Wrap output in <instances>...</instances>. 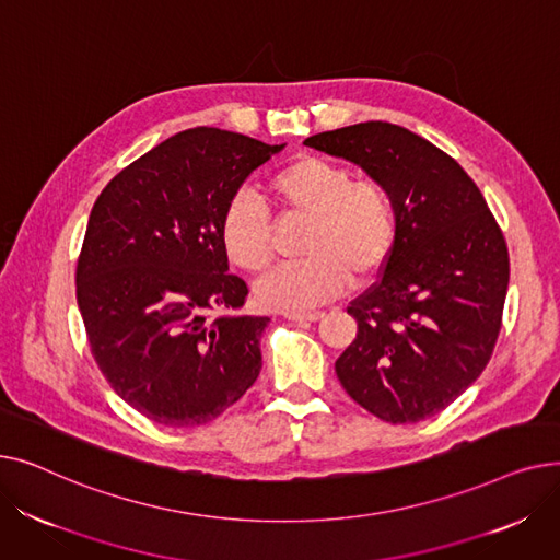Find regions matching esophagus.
<instances>
[{
    "mask_svg": "<svg viewBox=\"0 0 560 560\" xmlns=\"http://www.w3.org/2000/svg\"><path fill=\"white\" fill-rule=\"evenodd\" d=\"M285 317H288V319H292V322H300V325H304V322H317V319H322V317H325V313H322V311H306V313H285Z\"/></svg>",
    "mask_w": 560,
    "mask_h": 560,
    "instance_id": "1",
    "label": "esophagus"
}]
</instances>
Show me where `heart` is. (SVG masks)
Segmentation results:
<instances>
[{"label": "heart", "mask_w": 560, "mask_h": 560, "mask_svg": "<svg viewBox=\"0 0 560 560\" xmlns=\"http://www.w3.org/2000/svg\"><path fill=\"white\" fill-rule=\"evenodd\" d=\"M270 192L288 218H308L302 238L306 258L285 262L256 281V300L272 311L302 313L327 302L351 283L386 268L397 243V209L390 190L354 179L349 167L315 154L281 165ZM220 245L235 268L260 272L275 256L268 211L241 192L222 209Z\"/></svg>", "instance_id": "heart-1"}]
</instances>
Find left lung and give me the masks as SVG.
Here are the masks:
<instances>
[{
	"mask_svg": "<svg viewBox=\"0 0 560 560\" xmlns=\"http://www.w3.org/2000/svg\"><path fill=\"white\" fill-rule=\"evenodd\" d=\"M304 144L363 167L397 209L390 260L347 306L359 331L336 374L378 420H427L472 386L492 357L511 272L504 233L467 172L404 127L361 122Z\"/></svg>",
	"mask_w": 560,
	"mask_h": 560,
	"instance_id": "obj_1",
	"label": "left lung"
}]
</instances>
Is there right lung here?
Segmentation results:
<instances>
[{
    "label": "right lung",
    "mask_w": 560,
    "mask_h": 560,
    "mask_svg": "<svg viewBox=\"0 0 560 560\" xmlns=\"http://www.w3.org/2000/svg\"><path fill=\"white\" fill-rule=\"evenodd\" d=\"M243 133H176L113 176L88 220L77 304L110 388L163 427H199L260 372L270 317L245 315L220 215L247 176L281 152Z\"/></svg>",
    "instance_id": "obj_1"
}]
</instances>
